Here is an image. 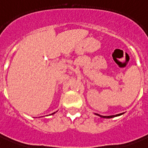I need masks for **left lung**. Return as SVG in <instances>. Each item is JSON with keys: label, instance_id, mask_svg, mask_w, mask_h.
I'll use <instances>...</instances> for the list:
<instances>
[{"label": "left lung", "instance_id": "8db88e82", "mask_svg": "<svg viewBox=\"0 0 148 148\" xmlns=\"http://www.w3.org/2000/svg\"><path fill=\"white\" fill-rule=\"evenodd\" d=\"M121 114H119L111 115V116H101V115H99V114H97V115H98V116H100V117H103V118H111V117H117V116H119V115H121Z\"/></svg>", "mask_w": 148, "mask_h": 148}]
</instances>
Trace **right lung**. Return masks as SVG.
Masks as SVG:
<instances>
[{
	"label": "right lung",
	"mask_w": 148,
	"mask_h": 148,
	"mask_svg": "<svg viewBox=\"0 0 148 148\" xmlns=\"http://www.w3.org/2000/svg\"><path fill=\"white\" fill-rule=\"evenodd\" d=\"M54 114V113H53V114Z\"/></svg>",
	"instance_id": "right-lung-1"
}]
</instances>
